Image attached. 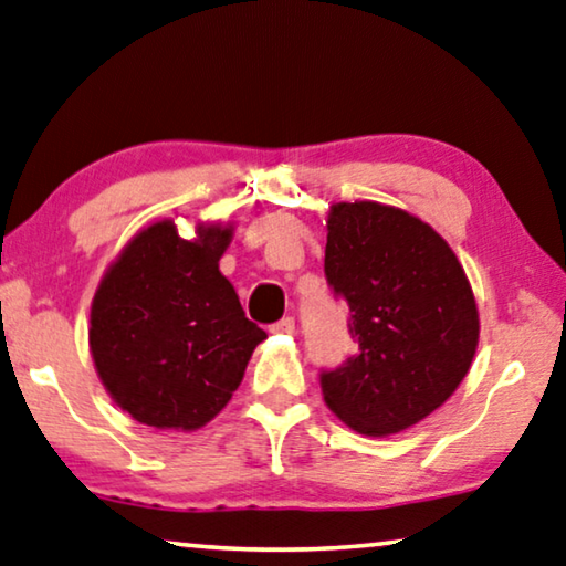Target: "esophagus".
<instances>
[{
    "label": "esophagus",
    "mask_w": 566,
    "mask_h": 566,
    "mask_svg": "<svg viewBox=\"0 0 566 566\" xmlns=\"http://www.w3.org/2000/svg\"><path fill=\"white\" fill-rule=\"evenodd\" d=\"M269 331H272V333H294V317H282L280 323L269 325Z\"/></svg>",
    "instance_id": "esophagus-1"
}]
</instances>
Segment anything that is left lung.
<instances>
[{
    "instance_id": "obj_1",
    "label": "left lung",
    "mask_w": 566,
    "mask_h": 566,
    "mask_svg": "<svg viewBox=\"0 0 566 566\" xmlns=\"http://www.w3.org/2000/svg\"><path fill=\"white\" fill-rule=\"evenodd\" d=\"M325 276L348 305L358 350L319 374L325 403L366 437H386L440 409L470 370L478 307L465 269L432 226L358 200L327 216Z\"/></svg>"
}]
</instances>
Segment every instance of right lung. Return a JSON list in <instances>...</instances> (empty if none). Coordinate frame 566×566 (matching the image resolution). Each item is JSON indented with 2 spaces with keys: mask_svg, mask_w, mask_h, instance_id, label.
Segmentation results:
<instances>
[{
  "mask_svg": "<svg viewBox=\"0 0 566 566\" xmlns=\"http://www.w3.org/2000/svg\"><path fill=\"white\" fill-rule=\"evenodd\" d=\"M231 235V226L213 223L185 241L172 221L151 223L98 284L91 356L112 399L142 424L182 432L208 424L266 337L218 269Z\"/></svg>",
  "mask_w": 566,
  "mask_h": 566,
  "instance_id": "1",
  "label": "right lung"
}]
</instances>
